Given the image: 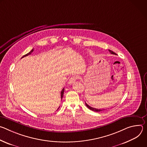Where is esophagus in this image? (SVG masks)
Here are the masks:
<instances>
[{"mask_svg":"<svg viewBox=\"0 0 147 147\" xmlns=\"http://www.w3.org/2000/svg\"><path fill=\"white\" fill-rule=\"evenodd\" d=\"M78 77L77 76H73V77H72L71 78H70V80H69V81L68 82V84H69V85L72 84H73L78 79Z\"/></svg>","mask_w":147,"mask_h":147,"instance_id":"obj_1","label":"esophagus"}]
</instances>
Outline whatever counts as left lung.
<instances>
[{
    "label": "left lung",
    "mask_w": 147,
    "mask_h": 147,
    "mask_svg": "<svg viewBox=\"0 0 147 147\" xmlns=\"http://www.w3.org/2000/svg\"><path fill=\"white\" fill-rule=\"evenodd\" d=\"M109 51L110 52V53H112V54H113V55H116L115 52H113V51H111V50H109ZM86 105L87 106V107L88 108V109H90V110H91V111H94V112H101V111H104V110H105V109H96V108H92V107H90V106H89L88 105L86 102Z\"/></svg>",
    "instance_id": "8db88e82"
}]
</instances>
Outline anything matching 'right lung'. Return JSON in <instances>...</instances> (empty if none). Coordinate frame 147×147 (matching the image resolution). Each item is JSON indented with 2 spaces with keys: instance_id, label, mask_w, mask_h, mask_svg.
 Wrapping results in <instances>:
<instances>
[{
  "instance_id": "add662e5",
  "label": "right lung",
  "mask_w": 147,
  "mask_h": 147,
  "mask_svg": "<svg viewBox=\"0 0 147 147\" xmlns=\"http://www.w3.org/2000/svg\"><path fill=\"white\" fill-rule=\"evenodd\" d=\"M34 51V49H32L29 53H28L27 54H26V55H24L23 57H22V58L23 57H26V56H28L29 55H31V53H32V52ZM64 91H65V89L64 88H63L62 89V90H61V99H62V98H63V94H64ZM59 108L57 109V110L59 109Z\"/></svg>"
}]
</instances>
